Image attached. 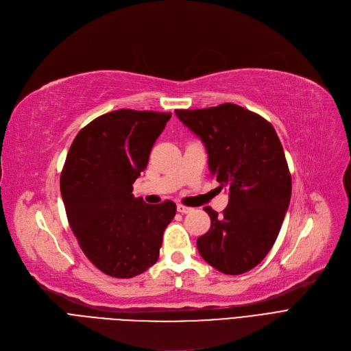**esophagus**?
<instances>
[{
  "mask_svg": "<svg viewBox=\"0 0 351 351\" xmlns=\"http://www.w3.org/2000/svg\"><path fill=\"white\" fill-rule=\"evenodd\" d=\"M176 209H178L179 213H189V212H192V208L185 206V205H178Z\"/></svg>",
  "mask_w": 351,
  "mask_h": 351,
  "instance_id": "1",
  "label": "esophagus"
}]
</instances>
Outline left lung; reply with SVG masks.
I'll use <instances>...</instances> for the list:
<instances>
[{"label": "left lung", "instance_id": "8db88e82", "mask_svg": "<svg viewBox=\"0 0 351 351\" xmlns=\"http://www.w3.org/2000/svg\"><path fill=\"white\" fill-rule=\"evenodd\" d=\"M175 112L206 146L219 188L229 189L222 215L204 209L210 229L197 239V250L219 271L246 273L270 252L290 204L291 176L280 139L270 122L234 104Z\"/></svg>", "mask_w": 351, "mask_h": 351}]
</instances>
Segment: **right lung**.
<instances>
[{"label": "right lung", "instance_id": "right-lung-1", "mask_svg": "<svg viewBox=\"0 0 351 351\" xmlns=\"http://www.w3.org/2000/svg\"><path fill=\"white\" fill-rule=\"evenodd\" d=\"M172 114L118 109L98 117L73 139L61 173L69 226L101 271L131 279L159 257L176 205H147L132 195L155 141Z\"/></svg>", "mask_w": 351, "mask_h": 351}]
</instances>
